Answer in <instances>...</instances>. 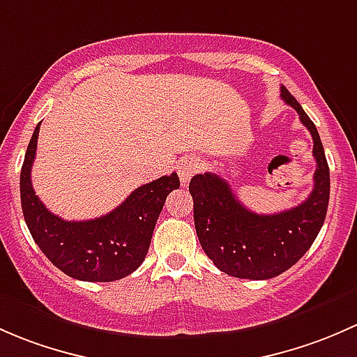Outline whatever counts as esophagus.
Masks as SVG:
<instances>
[{
	"mask_svg": "<svg viewBox=\"0 0 357 357\" xmlns=\"http://www.w3.org/2000/svg\"><path fill=\"white\" fill-rule=\"evenodd\" d=\"M199 165L201 163L197 158H185V160H182V163L178 165V177L182 185H187L189 180L192 178V175L199 172Z\"/></svg>",
	"mask_w": 357,
	"mask_h": 357,
	"instance_id": "34e87169",
	"label": "esophagus"
}]
</instances>
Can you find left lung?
Here are the masks:
<instances>
[{
  "instance_id": "obj_1",
  "label": "left lung",
  "mask_w": 357,
  "mask_h": 357,
  "mask_svg": "<svg viewBox=\"0 0 357 357\" xmlns=\"http://www.w3.org/2000/svg\"><path fill=\"white\" fill-rule=\"evenodd\" d=\"M280 96L299 113L313 137L314 187L304 203L258 215L235 197L220 175H194L189 183L201 248L218 270L237 278L268 280L287 271L311 248L328 208L330 170L318 130L287 87H280Z\"/></svg>"
}]
</instances>
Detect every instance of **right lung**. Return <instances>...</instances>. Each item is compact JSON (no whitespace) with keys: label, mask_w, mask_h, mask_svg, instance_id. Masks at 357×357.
<instances>
[{"label":"right lung","mask_w":357,"mask_h":357,"mask_svg":"<svg viewBox=\"0 0 357 357\" xmlns=\"http://www.w3.org/2000/svg\"><path fill=\"white\" fill-rule=\"evenodd\" d=\"M39 127L41 123L32 134L20 172L22 211L32 238L54 266L77 280L113 282L130 275L148 255L167 196L180 187L177 174L137 187L108 215L67 222L53 215L32 189Z\"/></svg>","instance_id":"obj_1"}]
</instances>
